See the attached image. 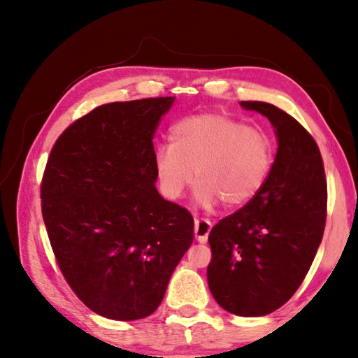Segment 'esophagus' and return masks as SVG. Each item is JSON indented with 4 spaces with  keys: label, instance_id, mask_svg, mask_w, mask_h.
<instances>
[{
    "label": "esophagus",
    "instance_id": "1",
    "mask_svg": "<svg viewBox=\"0 0 358 358\" xmlns=\"http://www.w3.org/2000/svg\"><path fill=\"white\" fill-rule=\"evenodd\" d=\"M210 230H211V222L208 220L196 217V221H194V234H196V238L199 243H207Z\"/></svg>",
    "mask_w": 358,
    "mask_h": 358
}]
</instances>
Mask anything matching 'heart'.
Segmentation results:
<instances>
[{
  "mask_svg": "<svg viewBox=\"0 0 358 358\" xmlns=\"http://www.w3.org/2000/svg\"><path fill=\"white\" fill-rule=\"evenodd\" d=\"M273 162L268 134L220 113L181 120L171 145L156 150L155 172L166 197L177 201L196 177V201L213 208L246 205L262 189ZM194 173H192V171Z\"/></svg>",
  "mask_w": 358,
  "mask_h": 358,
  "instance_id": "1",
  "label": "heart"
}]
</instances>
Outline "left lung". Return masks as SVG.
<instances>
[{
	"label": "left lung",
	"instance_id": "obj_1",
	"mask_svg": "<svg viewBox=\"0 0 358 358\" xmlns=\"http://www.w3.org/2000/svg\"><path fill=\"white\" fill-rule=\"evenodd\" d=\"M240 106L270 120L278 151L257 196L211 229L207 278L221 308L257 317L281 308L305 280L325 229L327 181L317 143L299 121L268 102Z\"/></svg>",
	"mask_w": 358,
	"mask_h": 358
}]
</instances>
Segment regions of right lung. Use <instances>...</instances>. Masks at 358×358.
<instances>
[{
    "label": "right lung",
    "mask_w": 358,
    "mask_h": 358,
    "mask_svg": "<svg viewBox=\"0 0 358 358\" xmlns=\"http://www.w3.org/2000/svg\"><path fill=\"white\" fill-rule=\"evenodd\" d=\"M173 101L96 107L48 156L41 199L53 254L78 299L107 319L155 313L194 240L189 211L155 186L153 137Z\"/></svg>",
    "instance_id": "right-lung-1"
}]
</instances>
